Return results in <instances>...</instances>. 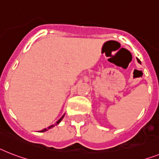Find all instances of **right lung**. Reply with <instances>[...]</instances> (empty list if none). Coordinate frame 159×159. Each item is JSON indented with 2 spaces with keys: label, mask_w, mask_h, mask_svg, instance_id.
<instances>
[{
  "label": "right lung",
  "mask_w": 159,
  "mask_h": 159,
  "mask_svg": "<svg viewBox=\"0 0 159 159\" xmlns=\"http://www.w3.org/2000/svg\"><path fill=\"white\" fill-rule=\"evenodd\" d=\"M63 117H64V115H63V116H62V117H61V119H59L58 121H57V124H59V123H60V122H61V119H63ZM53 126H54V125H51V126H49V127H48V128H47V129H49V128H53ZM47 129H46V128H44V129L41 130V131H40V132H45V131H47Z\"/></svg>",
  "instance_id": "right-lung-1"
}]
</instances>
